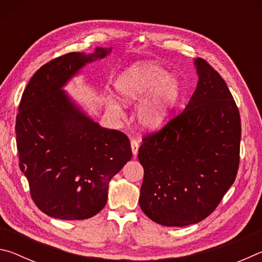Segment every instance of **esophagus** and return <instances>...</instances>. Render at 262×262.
<instances>
[{
	"mask_svg": "<svg viewBox=\"0 0 262 262\" xmlns=\"http://www.w3.org/2000/svg\"><path fill=\"white\" fill-rule=\"evenodd\" d=\"M130 145H132V151L134 156L137 155V150H139V145H140V141L136 140V139H133L130 142Z\"/></svg>",
	"mask_w": 262,
	"mask_h": 262,
	"instance_id": "34e87169",
	"label": "esophagus"
}]
</instances>
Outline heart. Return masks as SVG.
I'll return each mask as SVG.
<instances>
[{
    "label": "heart",
    "instance_id": "1",
    "mask_svg": "<svg viewBox=\"0 0 262 262\" xmlns=\"http://www.w3.org/2000/svg\"><path fill=\"white\" fill-rule=\"evenodd\" d=\"M114 88L119 99L125 104L135 103L153 92L139 110L140 120L149 127L162 125L183 94L178 79L168 77L167 70L156 63L133 66L118 77ZM107 105L113 111L120 110L112 99H108Z\"/></svg>",
    "mask_w": 262,
    "mask_h": 262
}]
</instances>
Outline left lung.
<instances>
[{
    "label": "left lung",
    "instance_id": "8db88e82",
    "mask_svg": "<svg viewBox=\"0 0 262 262\" xmlns=\"http://www.w3.org/2000/svg\"><path fill=\"white\" fill-rule=\"evenodd\" d=\"M199 82L186 107L142 139L144 176L140 207L165 227H186L209 216L236 179L241 114L227 83L198 57Z\"/></svg>",
    "mask_w": 262,
    "mask_h": 262
}]
</instances>
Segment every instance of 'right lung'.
Wrapping results in <instances>:
<instances>
[{
	"label": "right lung",
	"mask_w": 262,
	"mask_h": 262,
	"mask_svg": "<svg viewBox=\"0 0 262 262\" xmlns=\"http://www.w3.org/2000/svg\"><path fill=\"white\" fill-rule=\"evenodd\" d=\"M68 53L37 70L16 117L19 167L39 209L59 220H85L103 209L108 183L132 158L126 134L100 127L61 90L88 62L104 57Z\"/></svg>",
	"instance_id": "1"
}]
</instances>
